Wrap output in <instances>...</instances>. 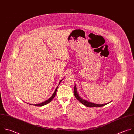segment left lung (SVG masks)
<instances>
[{"mask_svg": "<svg viewBox=\"0 0 134 134\" xmlns=\"http://www.w3.org/2000/svg\"><path fill=\"white\" fill-rule=\"evenodd\" d=\"M74 94L75 95V98L77 99L81 103H82L83 104L85 105V106H86L87 107H102V106L105 105L106 104H108V103H105V104H98L93 103H92V102H88L87 101L82 99V98H81L80 97V96L77 93V89H76V87L75 85L74 88Z\"/></svg>", "mask_w": 134, "mask_h": 134, "instance_id": "1", "label": "left lung"}]
</instances>
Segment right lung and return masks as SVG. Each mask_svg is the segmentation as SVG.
Returning <instances> with one entry per match:
<instances>
[{
  "mask_svg": "<svg viewBox=\"0 0 134 134\" xmlns=\"http://www.w3.org/2000/svg\"><path fill=\"white\" fill-rule=\"evenodd\" d=\"M62 80L60 81V83H59V84L60 83V82H62ZM59 85H58V86L57 87V88H56V89H55V91H54V92L53 93V94H52V96L48 100H47V101H44V102H42V103H40V104H30V105H35V106H39V107H41V106H43V105H46V104H48V103H49V102H50L52 100V99L54 98V97L55 96V94H56V92H57V88H58V86H59Z\"/></svg>",
  "mask_w": 134,
  "mask_h": 134,
  "instance_id": "obj_1",
  "label": "right lung"
}]
</instances>
